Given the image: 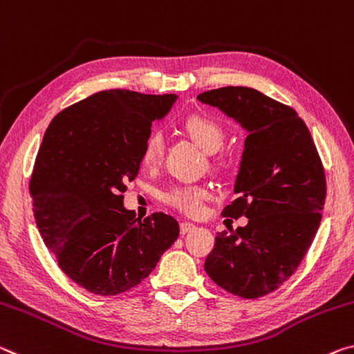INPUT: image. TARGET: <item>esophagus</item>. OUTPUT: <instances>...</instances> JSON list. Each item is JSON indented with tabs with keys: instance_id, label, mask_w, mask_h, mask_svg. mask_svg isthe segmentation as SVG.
Wrapping results in <instances>:
<instances>
[{
	"instance_id": "1",
	"label": "esophagus",
	"mask_w": 354,
	"mask_h": 354,
	"mask_svg": "<svg viewBox=\"0 0 354 354\" xmlns=\"http://www.w3.org/2000/svg\"><path fill=\"white\" fill-rule=\"evenodd\" d=\"M196 229V225L194 224H191V223H187V221H183V223H180V234L182 235H185V234H188V232H193Z\"/></svg>"
}]
</instances>
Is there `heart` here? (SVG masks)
<instances>
[{
    "instance_id": "obj_1",
    "label": "heart",
    "mask_w": 354,
    "mask_h": 354,
    "mask_svg": "<svg viewBox=\"0 0 354 354\" xmlns=\"http://www.w3.org/2000/svg\"><path fill=\"white\" fill-rule=\"evenodd\" d=\"M183 129L189 138L207 153H213L223 147L225 131L223 125L210 115L193 114L183 120ZM165 155V138L161 133L153 131L147 136L142 147V163L147 167H155L161 163ZM210 196L208 189L198 185H183L167 191L165 194L166 204L182 212L183 215L196 216L204 208V201Z\"/></svg>"
}]
</instances>
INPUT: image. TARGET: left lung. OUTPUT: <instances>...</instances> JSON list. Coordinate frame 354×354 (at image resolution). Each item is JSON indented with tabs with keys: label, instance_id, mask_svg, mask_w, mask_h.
I'll return each instance as SVG.
<instances>
[{
	"label": "left lung",
	"instance_id": "1",
	"mask_svg": "<svg viewBox=\"0 0 354 354\" xmlns=\"http://www.w3.org/2000/svg\"><path fill=\"white\" fill-rule=\"evenodd\" d=\"M249 131L236 199L223 215L246 216L245 227L218 232L205 271L219 287L256 299L290 279L315 239L326 177L314 139L293 108L243 86L198 95Z\"/></svg>",
	"mask_w": 354,
	"mask_h": 354
}]
</instances>
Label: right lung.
<instances>
[{
    "label": "right lung",
    "mask_w": 354,
    "mask_h": 354,
    "mask_svg": "<svg viewBox=\"0 0 354 354\" xmlns=\"http://www.w3.org/2000/svg\"><path fill=\"white\" fill-rule=\"evenodd\" d=\"M176 98L100 91L62 109L45 131L30 180L34 218L59 268L91 293L130 290L177 240V219L160 212L141 221L124 208L150 127Z\"/></svg>",
    "instance_id": "add662e5"
}]
</instances>
